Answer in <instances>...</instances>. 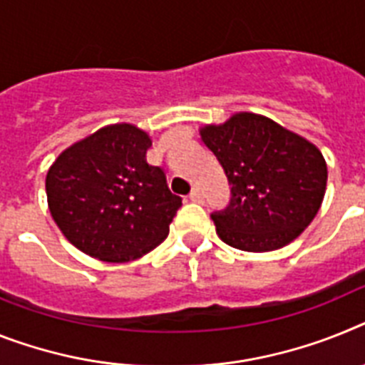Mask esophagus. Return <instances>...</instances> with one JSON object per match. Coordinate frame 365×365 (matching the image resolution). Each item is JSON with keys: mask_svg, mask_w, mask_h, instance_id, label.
Returning <instances> with one entry per match:
<instances>
[{"mask_svg": "<svg viewBox=\"0 0 365 365\" xmlns=\"http://www.w3.org/2000/svg\"><path fill=\"white\" fill-rule=\"evenodd\" d=\"M189 198H191L192 202H202V200H204V197H202V192H200V189H198V187H192V191L189 192Z\"/></svg>", "mask_w": 365, "mask_h": 365, "instance_id": "obj_1", "label": "esophagus"}]
</instances>
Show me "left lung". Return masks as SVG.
I'll list each match as a JSON object with an SVG mask.
<instances>
[{"label":"left lung","mask_w":365,"mask_h":365,"mask_svg":"<svg viewBox=\"0 0 365 365\" xmlns=\"http://www.w3.org/2000/svg\"><path fill=\"white\" fill-rule=\"evenodd\" d=\"M232 185L230 204L211 213L226 245L267 252L292 243L310 225L327 189V163L310 140L267 116L235 113L200 130Z\"/></svg>","instance_id":"1"}]
</instances>
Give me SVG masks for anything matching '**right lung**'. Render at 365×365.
I'll return each instance as SVG.
<instances>
[{"mask_svg": "<svg viewBox=\"0 0 365 365\" xmlns=\"http://www.w3.org/2000/svg\"><path fill=\"white\" fill-rule=\"evenodd\" d=\"M148 133L113 124L55 159L46 176L55 225L81 252L102 262L137 259L163 243L182 206L163 168L152 167Z\"/></svg>", "mask_w": 365, "mask_h": 365, "instance_id": "1", "label": "right lung"}]
</instances>
